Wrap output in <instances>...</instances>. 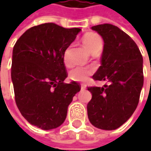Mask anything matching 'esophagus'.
Masks as SVG:
<instances>
[{
  "instance_id": "34e87169",
  "label": "esophagus",
  "mask_w": 151,
  "mask_h": 151,
  "mask_svg": "<svg viewBox=\"0 0 151 151\" xmlns=\"http://www.w3.org/2000/svg\"><path fill=\"white\" fill-rule=\"evenodd\" d=\"M86 86L85 84L81 85V90H84V89H86Z\"/></svg>"
}]
</instances>
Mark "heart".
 Wrapping results in <instances>:
<instances>
[{
    "mask_svg": "<svg viewBox=\"0 0 151 151\" xmlns=\"http://www.w3.org/2000/svg\"><path fill=\"white\" fill-rule=\"evenodd\" d=\"M84 46L87 49L89 52H91L99 47L102 46V41L101 37L94 32L87 33L84 36L82 39ZM90 68L85 66H76L73 68L70 71V78L76 81H84L91 73Z\"/></svg>",
    "mask_w": 151,
    "mask_h": 151,
    "instance_id": "1",
    "label": "heart"
}]
</instances>
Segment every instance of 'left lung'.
Masks as SVG:
<instances>
[{
  "label": "left lung",
  "instance_id": "obj_1",
  "mask_svg": "<svg viewBox=\"0 0 151 151\" xmlns=\"http://www.w3.org/2000/svg\"><path fill=\"white\" fill-rule=\"evenodd\" d=\"M91 29L104 42L101 66L92 77L110 84L88 87L92 97L87 115L96 128L113 130L124 124L138 106L144 84L143 57L135 42L118 27L105 23Z\"/></svg>",
  "mask_w": 151,
  "mask_h": 151
}]
</instances>
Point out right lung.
I'll return each instance as SVG.
<instances>
[{
    "instance_id": "obj_1",
    "label": "right lung",
    "mask_w": 151,
    "mask_h": 151,
    "mask_svg": "<svg viewBox=\"0 0 151 151\" xmlns=\"http://www.w3.org/2000/svg\"><path fill=\"white\" fill-rule=\"evenodd\" d=\"M81 30L44 23L27 29L14 45L11 76L17 106L29 124L44 130L65 122L81 90L76 81L64 82L65 52Z\"/></svg>"
}]
</instances>
